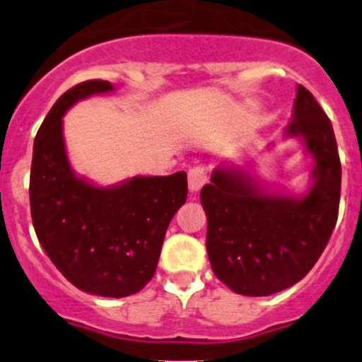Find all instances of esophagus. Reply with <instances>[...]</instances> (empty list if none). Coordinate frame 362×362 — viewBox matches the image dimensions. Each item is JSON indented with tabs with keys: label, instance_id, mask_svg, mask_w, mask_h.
I'll return each instance as SVG.
<instances>
[{
	"label": "esophagus",
	"instance_id": "1",
	"mask_svg": "<svg viewBox=\"0 0 362 362\" xmlns=\"http://www.w3.org/2000/svg\"><path fill=\"white\" fill-rule=\"evenodd\" d=\"M206 181H209V175H206V170L203 166H194V168L188 170V188H190V192L201 190V187Z\"/></svg>",
	"mask_w": 362,
	"mask_h": 362
}]
</instances>
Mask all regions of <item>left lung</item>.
Instances as JSON below:
<instances>
[{"label":"left lung","instance_id":"8db88e82","mask_svg":"<svg viewBox=\"0 0 362 362\" xmlns=\"http://www.w3.org/2000/svg\"><path fill=\"white\" fill-rule=\"evenodd\" d=\"M286 136L305 139L315 159L312 190L293 197L264 194L245 172L217 168L201 190L206 252L217 279L241 296H272L317 263L337 223L341 159L332 123L312 92L297 86Z\"/></svg>","mask_w":362,"mask_h":362}]
</instances>
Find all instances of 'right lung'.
Instances as JSON below:
<instances>
[{
  "label": "right lung",
  "mask_w": 362,
  "mask_h": 362,
  "mask_svg": "<svg viewBox=\"0 0 362 362\" xmlns=\"http://www.w3.org/2000/svg\"><path fill=\"white\" fill-rule=\"evenodd\" d=\"M114 90L103 79L72 86L57 99L34 139L30 214L43 250L83 292L137 293L156 274L172 217L187 201V172L132 177L99 188L72 174L63 141V114L76 101Z\"/></svg>",
  "instance_id": "right-lung-1"
}]
</instances>
